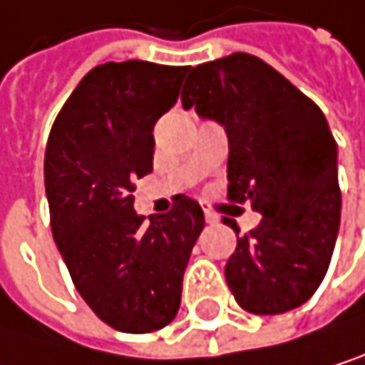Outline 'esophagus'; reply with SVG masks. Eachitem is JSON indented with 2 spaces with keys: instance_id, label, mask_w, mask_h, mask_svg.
<instances>
[{
  "instance_id": "1",
  "label": "esophagus",
  "mask_w": 365,
  "mask_h": 365,
  "mask_svg": "<svg viewBox=\"0 0 365 365\" xmlns=\"http://www.w3.org/2000/svg\"><path fill=\"white\" fill-rule=\"evenodd\" d=\"M202 211H205V220L209 222V224H217L220 222V217H217V213L211 209V207H207V205H202Z\"/></svg>"
}]
</instances>
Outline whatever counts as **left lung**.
<instances>
[{
  "label": "left lung",
  "mask_w": 365,
  "mask_h": 365,
  "mask_svg": "<svg viewBox=\"0 0 365 365\" xmlns=\"http://www.w3.org/2000/svg\"><path fill=\"white\" fill-rule=\"evenodd\" d=\"M180 100L224 125L228 200L263 215L226 263L235 300L259 316L300 307L320 287L339 230L337 143L322 110L244 51L189 69Z\"/></svg>",
  "instance_id": "obj_1"
}]
</instances>
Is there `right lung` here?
<instances>
[{
    "label": "right lung",
    "mask_w": 365,
    "mask_h": 365,
    "mask_svg": "<svg viewBox=\"0 0 365 365\" xmlns=\"http://www.w3.org/2000/svg\"><path fill=\"white\" fill-rule=\"evenodd\" d=\"M189 67L145 61L91 69L51 125L45 150L49 222L71 281L93 314L121 333L170 324L205 213L178 193L172 211L137 215L135 180L152 172L154 123Z\"/></svg>",
    "instance_id": "1"
}]
</instances>
